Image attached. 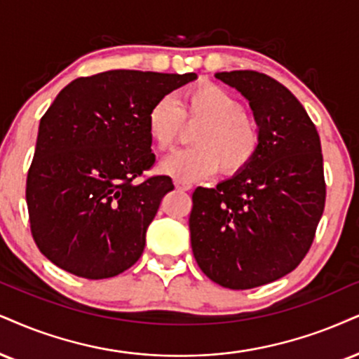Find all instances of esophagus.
I'll return each instance as SVG.
<instances>
[{
    "mask_svg": "<svg viewBox=\"0 0 359 359\" xmlns=\"http://www.w3.org/2000/svg\"><path fill=\"white\" fill-rule=\"evenodd\" d=\"M175 184H176V188H178V189H183V191H189V189L193 188V183H191V181L183 180V178L176 180V181H175Z\"/></svg>",
    "mask_w": 359,
    "mask_h": 359,
    "instance_id": "34e87169",
    "label": "esophagus"
}]
</instances>
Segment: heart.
<instances>
[{
    "label": "heart",
    "mask_w": 359,
    "mask_h": 359,
    "mask_svg": "<svg viewBox=\"0 0 359 359\" xmlns=\"http://www.w3.org/2000/svg\"><path fill=\"white\" fill-rule=\"evenodd\" d=\"M184 125L196 126L193 148L183 149L159 165L178 178L196 180L221 170L234 176L251 165L261 146L256 121L241 101L216 85L187 88L176 96L156 100L146 114V131L158 151H170L184 135Z\"/></svg>",
    "instance_id": "heart-1"
}]
</instances>
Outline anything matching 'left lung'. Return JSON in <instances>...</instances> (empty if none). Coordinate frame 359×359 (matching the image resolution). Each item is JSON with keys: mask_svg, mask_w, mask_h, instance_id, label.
<instances>
[{"mask_svg": "<svg viewBox=\"0 0 359 359\" xmlns=\"http://www.w3.org/2000/svg\"><path fill=\"white\" fill-rule=\"evenodd\" d=\"M250 101L261 146L216 188H196L189 215L194 259L211 281L251 290L291 273L315 240L326 200L321 141L293 93L250 69L218 73Z\"/></svg>", "mask_w": 359, "mask_h": 359, "instance_id": "left-lung-1", "label": "left lung"}]
</instances>
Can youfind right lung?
Returning a JSON list of instances; mask_svg holds the SVG:
<instances>
[{
	"label": "right lung",
	"instance_id": "1",
	"mask_svg": "<svg viewBox=\"0 0 359 359\" xmlns=\"http://www.w3.org/2000/svg\"><path fill=\"white\" fill-rule=\"evenodd\" d=\"M193 79L135 69L83 76L43 114L26 205L31 236L57 268L103 280L140 259L146 229L175 189L170 176L143 175L154 165L146 114Z\"/></svg>",
	"mask_w": 359,
	"mask_h": 359
}]
</instances>
